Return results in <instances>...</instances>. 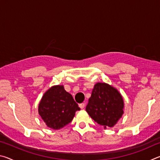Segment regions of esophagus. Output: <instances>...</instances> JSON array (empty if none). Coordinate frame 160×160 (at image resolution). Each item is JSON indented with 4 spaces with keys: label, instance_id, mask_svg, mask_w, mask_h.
<instances>
[{
    "label": "esophagus",
    "instance_id": "esophagus-1",
    "mask_svg": "<svg viewBox=\"0 0 160 160\" xmlns=\"http://www.w3.org/2000/svg\"><path fill=\"white\" fill-rule=\"evenodd\" d=\"M79 107L80 109H84L85 107V103H81V104H79Z\"/></svg>",
    "mask_w": 160,
    "mask_h": 160
}]
</instances>
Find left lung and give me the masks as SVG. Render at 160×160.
I'll return each mask as SVG.
<instances>
[{"instance_id": "obj_1", "label": "left lung", "mask_w": 160, "mask_h": 160, "mask_svg": "<svg viewBox=\"0 0 160 160\" xmlns=\"http://www.w3.org/2000/svg\"><path fill=\"white\" fill-rule=\"evenodd\" d=\"M123 100L116 89L106 83L94 87L86 107L90 117L104 128L113 127L123 113Z\"/></svg>"}]
</instances>
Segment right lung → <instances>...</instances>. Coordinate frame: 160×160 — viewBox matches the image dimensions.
Here are the masks:
<instances>
[{"label":"right lung","instance_id":"obj_1","mask_svg":"<svg viewBox=\"0 0 160 160\" xmlns=\"http://www.w3.org/2000/svg\"><path fill=\"white\" fill-rule=\"evenodd\" d=\"M80 110L63 85L53 86L46 92L39 104V113L48 127L58 130L68 125Z\"/></svg>","mask_w":160,"mask_h":160}]
</instances>
